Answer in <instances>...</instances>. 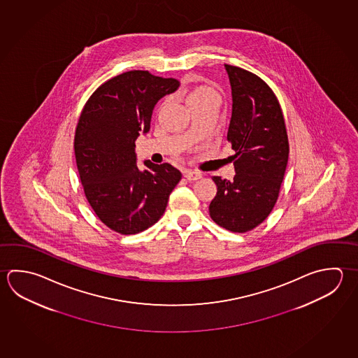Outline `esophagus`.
<instances>
[{"instance_id":"34e87169","label":"esophagus","mask_w":358,"mask_h":358,"mask_svg":"<svg viewBox=\"0 0 358 358\" xmlns=\"http://www.w3.org/2000/svg\"><path fill=\"white\" fill-rule=\"evenodd\" d=\"M184 178L189 182H195L202 178V174L198 171H192V170H184Z\"/></svg>"}]
</instances>
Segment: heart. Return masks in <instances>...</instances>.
Here are the masks:
<instances>
[{"instance_id":"b5f03b06","label":"heart","mask_w":358,"mask_h":358,"mask_svg":"<svg viewBox=\"0 0 358 358\" xmlns=\"http://www.w3.org/2000/svg\"><path fill=\"white\" fill-rule=\"evenodd\" d=\"M212 96L218 97L217 93L212 88L199 85V87H195L192 91L189 92L188 96H187V103L193 102V101H199V99H203V98L212 97Z\"/></svg>"}]
</instances>
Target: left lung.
<instances>
[{"mask_svg": "<svg viewBox=\"0 0 358 358\" xmlns=\"http://www.w3.org/2000/svg\"><path fill=\"white\" fill-rule=\"evenodd\" d=\"M232 88L227 140L236 154L234 180L212 176L217 194L210 218L231 232L245 234L271 213L279 198L289 157V140L279 99L265 80L224 64Z\"/></svg>", "mask_w": 358, "mask_h": 358, "instance_id": "1", "label": "left lung"}]
</instances>
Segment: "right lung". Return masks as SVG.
Here are the masks:
<instances>
[{
    "instance_id": "1",
    "label": "right lung",
    "mask_w": 358,
    "mask_h": 358,
    "mask_svg": "<svg viewBox=\"0 0 358 358\" xmlns=\"http://www.w3.org/2000/svg\"><path fill=\"white\" fill-rule=\"evenodd\" d=\"M179 80L130 71L106 80L79 116L74 154L85 198L99 221L120 234H136L162 218L182 173L168 163L137 168L135 141L149 132L160 98Z\"/></svg>"
}]
</instances>
